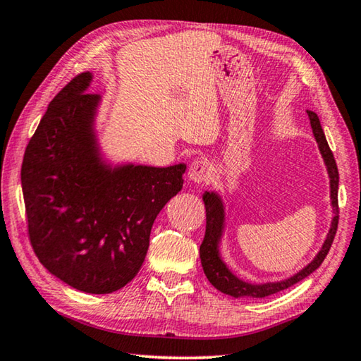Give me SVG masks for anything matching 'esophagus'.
<instances>
[{
  "label": "esophagus",
  "mask_w": 361,
  "mask_h": 361,
  "mask_svg": "<svg viewBox=\"0 0 361 361\" xmlns=\"http://www.w3.org/2000/svg\"><path fill=\"white\" fill-rule=\"evenodd\" d=\"M188 175H189V180H192L194 183H207L212 180L213 176V166L210 161H207L205 157H199L195 159V161L189 166L188 170Z\"/></svg>",
  "instance_id": "1"
}]
</instances>
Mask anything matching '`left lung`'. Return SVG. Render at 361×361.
<instances>
[{
  "label": "left lung",
  "mask_w": 361,
  "mask_h": 361,
  "mask_svg": "<svg viewBox=\"0 0 361 361\" xmlns=\"http://www.w3.org/2000/svg\"><path fill=\"white\" fill-rule=\"evenodd\" d=\"M310 126H312L314 137L319 143V149L322 152L323 161L326 164V170L329 175V188H331V205L334 210V216L331 221V228L326 235V240L315 258L305 266L302 271H299L295 276L282 280V282H271V283H248L243 282L239 277L232 274L224 261L219 256V240L223 235L224 228V207L221 202V197L216 192H205L204 194V204H205V215H207V228H205V237L202 245H200V262H202L204 272L209 282L215 286L224 295L234 296V298H266L271 296L274 293H279L285 288H290L302 279L310 276L315 269L326 258V255L331 248V243L334 240L336 231H338V221H339V205H338V185H339V172L338 166H336L334 156L331 149H329L328 142L325 138V133L320 126L319 116L314 111H307Z\"/></svg>",
  "instance_id": "left-lung-1"
}]
</instances>
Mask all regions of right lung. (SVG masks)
Here are the masks:
<instances>
[{
    "mask_svg": "<svg viewBox=\"0 0 361 361\" xmlns=\"http://www.w3.org/2000/svg\"><path fill=\"white\" fill-rule=\"evenodd\" d=\"M81 73L54 97L23 154L28 237L41 264L79 291L106 295L137 276L159 212L186 166L111 167L94 132L100 95Z\"/></svg>",
    "mask_w": 361,
    "mask_h": 361,
    "instance_id": "1",
    "label": "right lung"
}]
</instances>
